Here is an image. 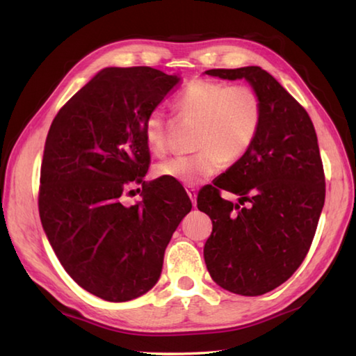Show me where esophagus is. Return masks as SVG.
Listing matches in <instances>:
<instances>
[{
  "mask_svg": "<svg viewBox=\"0 0 356 356\" xmlns=\"http://www.w3.org/2000/svg\"><path fill=\"white\" fill-rule=\"evenodd\" d=\"M186 192H187V195H188V198H191L193 207L197 206V192H195V188H187Z\"/></svg>",
  "mask_w": 356,
  "mask_h": 356,
  "instance_id": "obj_1",
  "label": "esophagus"
}]
</instances>
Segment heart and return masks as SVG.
I'll return each mask as SVG.
<instances>
[{"mask_svg": "<svg viewBox=\"0 0 356 356\" xmlns=\"http://www.w3.org/2000/svg\"><path fill=\"white\" fill-rule=\"evenodd\" d=\"M179 112L201 121L197 136L200 152L178 155L158 165V173L186 186H197L218 173L224 161H236L255 141L261 124V99L249 86L195 79L177 99ZM144 136L155 155L168 149V132L161 111H154Z\"/></svg>", "mask_w": 356, "mask_h": 356, "instance_id": "obj_1", "label": "heart"}]
</instances>
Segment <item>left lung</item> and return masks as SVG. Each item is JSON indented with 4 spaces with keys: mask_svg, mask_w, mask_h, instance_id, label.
I'll return each mask as SVG.
<instances>
[{
    "mask_svg": "<svg viewBox=\"0 0 356 356\" xmlns=\"http://www.w3.org/2000/svg\"><path fill=\"white\" fill-rule=\"evenodd\" d=\"M210 76L245 79L261 99L250 149L198 193L212 220L204 244L210 277L232 293L258 296L292 277L306 258L325 198L323 161L309 113L258 66L210 69ZM220 190L238 194L235 205Z\"/></svg>",
    "mask_w": 356,
    "mask_h": 356,
    "instance_id": "left-lung-1",
    "label": "left lung"
}]
</instances>
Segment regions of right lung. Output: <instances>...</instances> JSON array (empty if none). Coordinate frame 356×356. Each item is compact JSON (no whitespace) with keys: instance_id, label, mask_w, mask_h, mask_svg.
Segmentation results:
<instances>
[{"instance_id":"obj_1","label":"right lung","mask_w":356,"mask_h":356,"mask_svg":"<svg viewBox=\"0 0 356 356\" xmlns=\"http://www.w3.org/2000/svg\"><path fill=\"white\" fill-rule=\"evenodd\" d=\"M179 79L152 67H106L49 129L42 229L64 270L106 301L134 300L156 284L164 250L192 209L186 191L163 178L143 187L141 202H122L149 169L146 120Z\"/></svg>"}]
</instances>
